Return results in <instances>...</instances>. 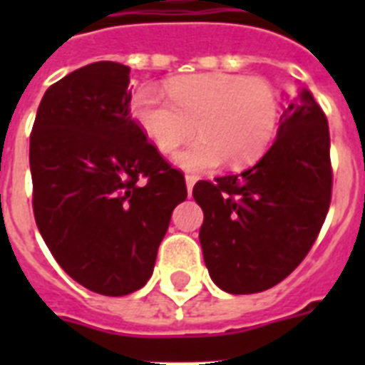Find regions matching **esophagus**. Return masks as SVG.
I'll return each mask as SVG.
<instances>
[{
  "mask_svg": "<svg viewBox=\"0 0 365 365\" xmlns=\"http://www.w3.org/2000/svg\"><path fill=\"white\" fill-rule=\"evenodd\" d=\"M195 182H197V176H191V174H187V176H185V185H187V193L189 195L193 193Z\"/></svg>",
  "mask_w": 365,
  "mask_h": 365,
  "instance_id": "obj_1",
  "label": "esophagus"
}]
</instances>
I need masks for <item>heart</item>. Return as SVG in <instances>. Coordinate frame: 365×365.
<instances>
[{
    "instance_id": "obj_1",
    "label": "heart",
    "mask_w": 365,
    "mask_h": 365,
    "mask_svg": "<svg viewBox=\"0 0 365 365\" xmlns=\"http://www.w3.org/2000/svg\"><path fill=\"white\" fill-rule=\"evenodd\" d=\"M165 100L151 85H142L130 100V117L159 153L176 155L182 170L202 174L227 160L248 166L265 153L277 136L280 102L277 88L263 77L235 73H195L166 83Z\"/></svg>"
}]
</instances>
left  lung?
Segmentation results:
<instances>
[{"instance_id": "left-lung-1", "label": "left lung", "mask_w": 365, "mask_h": 365, "mask_svg": "<svg viewBox=\"0 0 365 365\" xmlns=\"http://www.w3.org/2000/svg\"><path fill=\"white\" fill-rule=\"evenodd\" d=\"M206 269L227 294L277 286L305 259L331 200L328 119L307 88L288 96L277 140L252 168L199 182Z\"/></svg>"}]
</instances>
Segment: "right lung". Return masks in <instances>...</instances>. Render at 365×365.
I'll use <instances>...</instances> for the list:
<instances>
[{
    "instance_id": "add662e5",
    "label": "right lung",
    "mask_w": 365,
    "mask_h": 365,
    "mask_svg": "<svg viewBox=\"0 0 365 365\" xmlns=\"http://www.w3.org/2000/svg\"><path fill=\"white\" fill-rule=\"evenodd\" d=\"M130 68L94 62L47 88L30 136L34 216L58 265L102 295L153 274L172 210L187 197L130 117Z\"/></svg>"
}]
</instances>
